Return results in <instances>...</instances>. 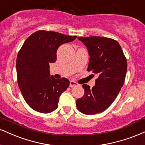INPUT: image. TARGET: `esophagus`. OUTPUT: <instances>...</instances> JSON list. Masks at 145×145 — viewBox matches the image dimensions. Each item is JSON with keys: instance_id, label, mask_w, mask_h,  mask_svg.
<instances>
[{"instance_id": "1", "label": "esophagus", "mask_w": 145, "mask_h": 145, "mask_svg": "<svg viewBox=\"0 0 145 145\" xmlns=\"http://www.w3.org/2000/svg\"><path fill=\"white\" fill-rule=\"evenodd\" d=\"M78 86V84L76 82L73 81V80H71L70 83H69V86L70 87H75V86Z\"/></svg>"}]
</instances>
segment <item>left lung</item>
<instances>
[{"label":"left lung","instance_id":"left-lung-1","mask_svg":"<svg viewBox=\"0 0 145 145\" xmlns=\"http://www.w3.org/2000/svg\"><path fill=\"white\" fill-rule=\"evenodd\" d=\"M90 55L87 71L98 75L95 86L83 84L84 95L76 101V107L86 115H95L107 109L116 99L125 81L127 60L119 43L109 38L78 37Z\"/></svg>","mask_w":145,"mask_h":145}]
</instances>
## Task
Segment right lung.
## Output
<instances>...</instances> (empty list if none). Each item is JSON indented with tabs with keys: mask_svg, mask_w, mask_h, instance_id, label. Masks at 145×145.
<instances>
[{
	"mask_svg": "<svg viewBox=\"0 0 145 145\" xmlns=\"http://www.w3.org/2000/svg\"><path fill=\"white\" fill-rule=\"evenodd\" d=\"M76 37L39 30L24 42L17 57V82L23 97L34 110L48 113L58 107L59 96L69 87V81L50 77L49 64L57 60L59 46Z\"/></svg>",
	"mask_w": 145,
	"mask_h": 145,
	"instance_id": "add662e5",
	"label": "right lung"
}]
</instances>
